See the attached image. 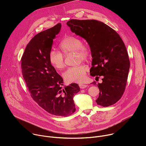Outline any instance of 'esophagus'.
I'll return each mask as SVG.
<instances>
[{"mask_svg":"<svg viewBox=\"0 0 146 146\" xmlns=\"http://www.w3.org/2000/svg\"><path fill=\"white\" fill-rule=\"evenodd\" d=\"M88 86L87 84H79V87L81 89H84L85 88H86Z\"/></svg>","mask_w":146,"mask_h":146,"instance_id":"1","label":"esophagus"}]
</instances>
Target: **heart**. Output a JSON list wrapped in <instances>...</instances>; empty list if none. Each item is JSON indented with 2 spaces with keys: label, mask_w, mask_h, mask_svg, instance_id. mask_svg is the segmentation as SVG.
Instances as JSON below:
<instances>
[{
  "label": "heart",
  "mask_w": 146,
  "mask_h": 146,
  "mask_svg": "<svg viewBox=\"0 0 146 146\" xmlns=\"http://www.w3.org/2000/svg\"><path fill=\"white\" fill-rule=\"evenodd\" d=\"M59 47L65 55L75 52L77 54L78 62L86 60L90 56V48L82 44V41L74 36H68L61 41ZM49 60L54 68L61 70L65 67V56L60 51L52 49L48 55ZM88 67L86 65H80L69 68L64 72L63 76L68 82L81 83L86 78Z\"/></svg>",
  "instance_id": "b5f03b06"
}]
</instances>
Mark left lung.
<instances>
[{
  "instance_id": "obj_1",
  "label": "left lung",
  "mask_w": 146,
  "mask_h": 146,
  "mask_svg": "<svg viewBox=\"0 0 146 146\" xmlns=\"http://www.w3.org/2000/svg\"><path fill=\"white\" fill-rule=\"evenodd\" d=\"M66 24L90 47L93 58L90 74L96 79L103 76L100 84L95 81L92 83L99 89L96 102L103 107L114 105L125 90L130 67L123 41L116 31L99 21L70 19Z\"/></svg>"
}]
</instances>
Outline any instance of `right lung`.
Masks as SVG:
<instances>
[{"label":"right lung","mask_w":146,"mask_h":146,"mask_svg":"<svg viewBox=\"0 0 146 146\" xmlns=\"http://www.w3.org/2000/svg\"><path fill=\"white\" fill-rule=\"evenodd\" d=\"M60 23L35 35L21 58V69L32 98L48 113L68 117L76 111L73 99L80 88L72 83L63 88L62 77L49 60L53 39L60 31Z\"/></svg>","instance_id":"add662e5"}]
</instances>
